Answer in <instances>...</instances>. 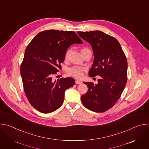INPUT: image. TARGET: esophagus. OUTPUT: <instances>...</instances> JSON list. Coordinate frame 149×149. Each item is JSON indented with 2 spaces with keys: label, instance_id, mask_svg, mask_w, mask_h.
Here are the masks:
<instances>
[{
  "label": "esophagus",
  "instance_id": "34e87169",
  "mask_svg": "<svg viewBox=\"0 0 149 149\" xmlns=\"http://www.w3.org/2000/svg\"><path fill=\"white\" fill-rule=\"evenodd\" d=\"M81 83H82V81H80V80H79V79L75 80V84H81Z\"/></svg>",
  "mask_w": 149,
  "mask_h": 149
}]
</instances>
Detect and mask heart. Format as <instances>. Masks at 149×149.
Listing matches in <instances>:
<instances>
[{
    "instance_id": "1",
    "label": "heart",
    "mask_w": 149,
    "mask_h": 149,
    "mask_svg": "<svg viewBox=\"0 0 149 149\" xmlns=\"http://www.w3.org/2000/svg\"><path fill=\"white\" fill-rule=\"evenodd\" d=\"M89 49H87V48H82L81 50V54H82L83 52H86V51H88ZM70 53V50L68 49L67 51L65 54V59H67L69 57V55ZM84 71V68H81V67H73L70 68L68 70V73L72 76L75 77H81L83 75V72Z\"/></svg>"
}]
</instances>
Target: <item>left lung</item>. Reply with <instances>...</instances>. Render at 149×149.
I'll return each mask as SVG.
<instances>
[{
	"instance_id": "8db88e82",
	"label": "left lung",
	"mask_w": 149,
	"mask_h": 149,
	"mask_svg": "<svg viewBox=\"0 0 149 149\" xmlns=\"http://www.w3.org/2000/svg\"><path fill=\"white\" fill-rule=\"evenodd\" d=\"M92 47L94 56L89 76L99 75L98 84L84 82L88 91L81 96L89 110L102 113L111 109L120 98L127 80V61L118 41L100 31L78 32Z\"/></svg>"
}]
</instances>
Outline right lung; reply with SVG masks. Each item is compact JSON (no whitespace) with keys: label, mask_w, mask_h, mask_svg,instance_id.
<instances>
[{"label":"right lung","mask_w":149,"mask_h":149,"mask_svg":"<svg viewBox=\"0 0 149 149\" xmlns=\"http://www.w3.org/2000/svg\"><path fill=\"white\" fill-rule=\"evenodd\" d=\"M74 44H82L75 32L48 30L37 34L26 47L20 75L29 103L39 112L49 113L59 109L65 91L74 85L71 77L52 79L67 50Z\"/></svg>","instance_id":"1"}]
</instances>
